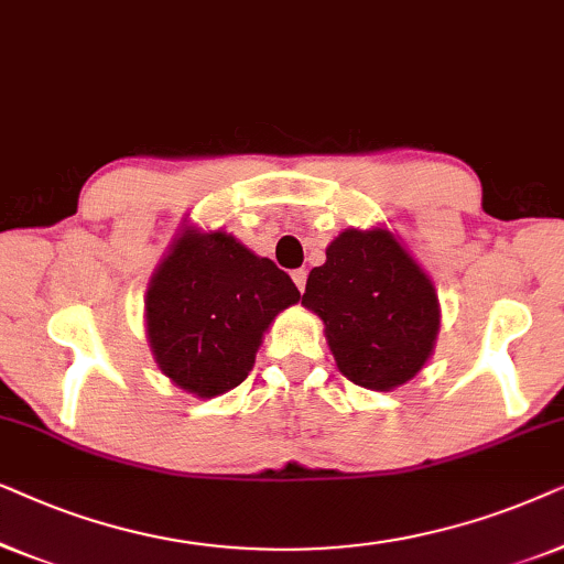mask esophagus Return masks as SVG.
<instances>
[{
    "mask_svg": "<svg viewBox=\"0 0 564 564\" xmlns=\"http://www.w3.org/2000/svg\"><path fill=\"white\" fill-rule=\"evenodd\" d=\"M291 278H294V283H296V289H299V291H304V289H306V270H304V268L294 270V273H291Z\"/></svg>",
    "mask_w": 564,
    "mask_h": 564,
    "instance_id": "esophagus-1",
    "label": "esophagus"
}]
</instances>
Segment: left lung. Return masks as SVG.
Listing matches in <instances>:
<instances>
[{
  "instance_id": "8db88e82",
  "label": "left lung",
  "mask_w": 564,
  "mask_h": 564,
  "mask_svg": "<svg viewBox=\"0 0 564 564\" xmlns=\"http://www.w3.org/2000/svg\"><path fill=\"white\" fill-rule=\"evenodd\" d=\"M302 306L325 325L343 377L371 392L415 379L441 327L431 275L387 227L343 229L306 278Z\"/></svg>"
}]
</instances>
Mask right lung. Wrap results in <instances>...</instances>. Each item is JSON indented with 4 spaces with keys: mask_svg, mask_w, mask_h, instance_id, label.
Here are the masks:
<instances>
[{
    "mask_svg": "<svg viewBox=\"0 0 564 564\" xmlns=\"http://www.w3.org/2000/svg\"><path fill=\"white\" fill-rule=\"evenodd\" d=\"M302 294L294 281L231 237L183 224L144 296L154 364L183 392L212 400L252 371L268 327Z\"/></svg>",
    "mask_w": 564,
    "mask_h": 564,
    "instance_id": "add662e5",
    "label": "right lung"
}]
</instances>
